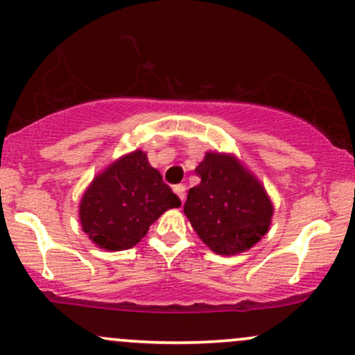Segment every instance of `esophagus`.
I'll list each match as a JSON object with an SVG mask.
<instances>
[{"label":"esophagus","instance_id":"esophagus-1","mask_svg":"<svg viewBox=\"0 0 355 355\" xmlns=\"http://www.w3.org/2000/svg\"><path fill=\"white\" fill-rule=\"evenodd\" d=\"M173 191L178 195V197H180V200L183 202V198H185V185H183V183L173 185Z\"/></svg>","mask_w":355,"mask_h":355}]
</instances>
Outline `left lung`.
Instances as JSON below:
<instances>
[{"label": "left lung", "mask_w": 355, "mask_h": 355, "mask_svg": "<svg viewBox=\"0 0 355 355\" xmlns=\"http://www.w3.org/2000/svg\"><path fill=\"white\" fill-rule=\"evenodd\" d=\"M200 183L189 190L187 218L215 254L245 252L268 232L274 207L259 178L234 155L207 152L195 168Z\"/></svg>", "instance_id": "1"}]
</instances>
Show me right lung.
I'll use <instances>...</instances> for the list:
<instances>
[{
	"instance_id": "right-lung-1",
	"label": "right lung",
	"mask_w": 355,
	"mask_h": 355,
	"mask_svg": "<svg viewBox=\"0 0 355 355\" xmlns=\"http://www.w3.org/2000/svg\"><path fill=\"white\" fill-rule=\"evenodd\" d=\"M182 202L141 150L123 155L96 175L80 202L81 229L105 250H126L150 225Z\"/></svg>"
}]
</instances>
